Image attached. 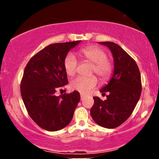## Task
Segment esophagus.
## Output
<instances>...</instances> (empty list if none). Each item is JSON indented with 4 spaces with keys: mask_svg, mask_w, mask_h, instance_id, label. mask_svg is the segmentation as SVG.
<instances>
[{
    "mask_svg": "<svg viewBox=\"0 0 159 159\" xmlns=\"http://www.w3.org/2000/svg\"><path fill=\"white\" fill-rule=\"evenodd\" d=\"M80 98H81V100H83L84 98V95L82 94V93H80Z\"/></svg>",
    "mask_w": 159,
    "mask_h": 159,
    "instance_id": "esophagus-1",
    "label": "esophagus"
}]
</instances>
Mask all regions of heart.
<instances>
[{
    "label": "heart",
    "instance_id": "b5f03b06",
    "mask_svg": "<svg viewBox=\"0 0 159 159\" xmlns=\"http://www.w3.org/2000/svg\"><path fill=\"white\" fill-rule=\"evenodd\" d=\"M80 54L83 59L93 63L92 72L95 73L102 80H106L111 75L113 65L107 57V53L101 48L90 45L80 50ZM79 64L77 58L73 53H69L64 59V68L66 75L74 76L77 71ZM98 79L95 76L91 77H77L71 80L70 87L72 90L80 93H88L95 88L98 84Z\"/></svg>",
    "mask_w": 159,
    "mask_h": 159
}]
</instances>
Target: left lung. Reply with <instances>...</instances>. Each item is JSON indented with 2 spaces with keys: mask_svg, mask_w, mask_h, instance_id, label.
I'll return each instance as SVG.
<instances>
[{
  "mask_svg": "<svg viewBox=\"0 0 159 159\" xmlns=\"http://www.w3.org/2000/svg\"><path fill=\"white\" fill-rule=\"evenodd\" d=\"M99 43L111 51L114 70L108 84L100 90L103 94L109 93L107 99L102 101L93 97L90 114L98 125L113 129L125 122L135 108L142 91L141 77L136 62L119 45L112 42Z\"/></svg>",
  "mask_w": 159,
  "mask_h": 159,
  "instance_id": "obj_1",
  "label": "left lung"
}]
</instances>
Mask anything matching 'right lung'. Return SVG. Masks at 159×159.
<instances>
[{"mask_svg":"<svg viewBox=\"0 0 159 159\" xmlns=\"http://www.w3.org/2000/svg\"><path fill=\"white\" fill-rule=\"evenodd\" d=\"M81 40L48 45L27 63L21 82V95L30 116L43 129L57 131L70 123L80 101L79 92L56 96L68 84L64 59Z\"/></svg>","mask_w":159,"mask_h":159,"instance_id":"right-lung-1","label":"right lung"}]
</instances>
